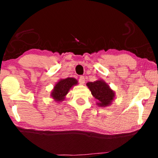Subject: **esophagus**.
I'll return each instance as SVG.
<instances>
[{
  "instance_id": "34e87169",
  "label": "esophagus",
  "mask_w": 158,
  "mask_h": 158,
  "mask_svg": "<svg viewBox=\"0 0 158 158\" xmlns=\"http://www.w3.org/2000/svg\"><path fill=\"white\" fill-rule=\"evenodd\" d=\"M85 77H83V76H81V77H80V78H79V83H80V84H81V85H83L84 83H85Z\"/></svg>"
}]
</instances>
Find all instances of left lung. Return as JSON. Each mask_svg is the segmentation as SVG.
Returning <instances> with one entry per match:
<instances>
[{
	"mask_svg": "<svg viewBox=\"0 0 158 158\" xmlns=\"http://www.w3.org/2000/svg\"><path fill=\"white\" fill-rule=\"evenodd\" d=\"M86 85L91 94L97 99L96 105L100 107H107L111 105L115 98V92L103 80L99 79L94 82H88Z\"/></svg>",
	"mask_w": 158,
	"mask_h": 158,
	"instance_id": "1",
	"label": "left lung"
}]
</instances>
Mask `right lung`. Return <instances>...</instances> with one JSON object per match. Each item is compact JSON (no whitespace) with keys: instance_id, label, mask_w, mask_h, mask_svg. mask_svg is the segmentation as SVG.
<instances>
[{"instance_id":"add662e5","label":"right lung","mask_w":158,"mask_h":158,"mask_svg":"<svg viewBox=\"0 0 158 158\" xmlns=\"http://www.w3.org/2000/svg\"><path fill=\"white\" fill-rule=\"evenodd\" d=\"M77 84H78V81L74 77L60 79L54 85L53 89L51 91L50 96L56 102H62V101L64 100L66 95L68 94L71 88Z\"/></svg>"}]
</instances>
